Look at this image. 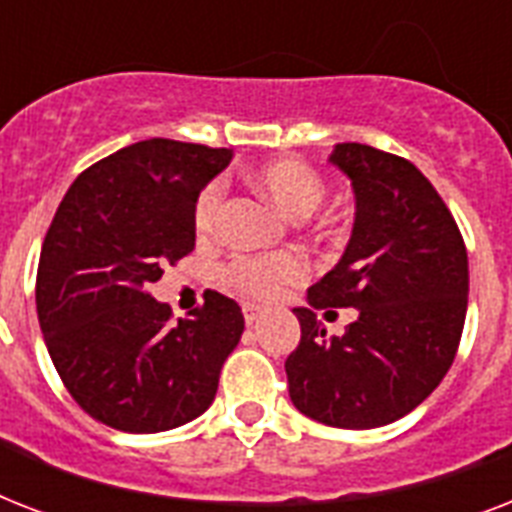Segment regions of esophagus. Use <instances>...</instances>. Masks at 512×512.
Here are the masks:
<instances>
[{"label":"esophagus","instance_id":"obj_1","mask_svg":"<svg viewBox=\"0 0 512 512\" xmlns=\"http://www.w3.org/2000/svg\"><path fill=\"white\" fill-rule=\"evenodd\" d=\"M260 319H263V308H257V305H244V321H247V324H257Z\"/></svg>","mask_w":512,"mask_h":512}]
</instances>
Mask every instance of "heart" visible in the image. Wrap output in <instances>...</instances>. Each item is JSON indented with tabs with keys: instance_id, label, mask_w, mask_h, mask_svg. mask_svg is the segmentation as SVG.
Instances as JSON below:
<instances>
[{
	"instance_id": "heart-1",
	"label": "heart",
	"mask_w": 512,
	"mask_h": 512,
	"mask_svg": "<svg viewBox=\"0 0 512 512\" xmlns=\"http://www.w3.org/2000/svg\"><path fill=\"white\" fill-rule=\"evenodd\" d=\"M252 183L260 193L279 209L292 217H308L321 207L327 185L324 177L313 170L311 164L300 159H273L252 172ZM220 215V188L207 185L196 196L193 204V225L199 233H209L215 228ZM305 265L297 255H273V257H236L225 265L223 279L239 295L252 300H273L279 297L295 281L303 279Z\"/></svg>"
}]
</instances>
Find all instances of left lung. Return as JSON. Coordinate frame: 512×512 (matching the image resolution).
<instances>
[{
	"label": "left lung",
	"mask_w": 512,
	"mask_h": 512,
	"mask_svg": "<svg viewBox=\"0 0 512 512\" xmlns=\"http://www.w3.org/2000/svg\"><path fill=\"white\" fill-rule=\"evenodd\" d=\"M329 162L350 177L356 223L340 263L295 308L292 404L316 422L369 430L401 420L438 388L460 348L468 311V252L452 212L412 162L337 143ZM356 307L342 338L315 316Z\"/></svg>",
	"instance_id": "8db88e82"
}]
</instances>
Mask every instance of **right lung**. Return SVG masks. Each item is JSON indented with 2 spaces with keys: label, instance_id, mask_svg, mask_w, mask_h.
I'll return each mask as SVG.
<instances>
[{
  "label": "right lung",
  "instance_id": "right-lung-1",
  "mask_svg": "<svg viewBox=\"0 0 512 512\" xmlns=\"http://www.w3.org/2000/svg\"><path fill=\"white\" fill-rule=\"evenodd\" d=\"M233 151L151 138L76 177L52 217L36 271V313L60 380L84 412L124 433H162L215 401L244 316L207 289L172 324L151 297L196 244L193 204Z\"/></svg>",
  "mask_w": 512,
  "mask_h": 512
}]
</instances>
